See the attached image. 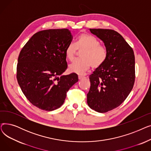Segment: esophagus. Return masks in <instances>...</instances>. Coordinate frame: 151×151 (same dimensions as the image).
Listing matches in <instances>:
<instances>
[{
	"mask_svg": "<svg viewBox=\"0 0 151 151\" xmlns=\"http://www.w3.org/2000/svg\"><path fill=\"white\" fill-rule=\"evenodd\" d=\"M84 78H85V76H82V75H79L78 76V79H79V80H82V79H83Z\"/></svg>",
	"mask_w": 151,
	"mask_h": 151,
	"instance_id": "34e87169",
	"label": "esophagus"
}]
</instances>
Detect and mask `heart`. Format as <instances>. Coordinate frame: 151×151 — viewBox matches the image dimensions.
<instances>
[{"mask_svg": "<svg viewBox=\"0 0 151 151\" xmlns=\"http://www.w3.org/2000/svg\"><path fill=\"white\" fill-rule=\"evenodd\" d=\"M78 50L83 51L81 54L82 59L75 60L68 67L70 72L76 74L84 73L92 66L96 68L100 67L104 64L108 56L106 47L100 44L97 38L88 34L79 35L76 44L71 43L67 45L65 51L66 58L72 61Z\"/></svg>", "mask_w": 151, "mask_h": 151, "instance_id": "obj_1", "label": "heart"}]
</instances>
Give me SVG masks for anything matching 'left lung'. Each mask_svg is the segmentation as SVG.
Returning <instances> with one entry per match:
<instances>
[{
  "label": "left lung",
  "mask_w": 151,
  "mask_h": 151,
  "mask_svg": "<svg viewBox=\"0 0 151 151\" xmlns=\"http://www.w3.org/2000/svg\"><path fill=\"white\" fill-rule=\"evenodd\" d=\"M104 42L108 56L104 64L90 75V89L87 94L89 106L106 113L119 106L133 89L135 78L134 55L122 36L111 29H90Z\"/></svg>",
  "instance_id": "obj_1"
}]
</instances>
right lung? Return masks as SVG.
<instances>
[{
	"instance_id": "add662e5",
	"label": "right lung",
	"mask_w": 151,
	"mask_h": 151,
	"mask_svg": "<svg viewBox=\"0 0 151 151\" xmlns=\"http://www.w3.org/2000/svg\"><path fill=\"white\" fill-rule=\"evenodd\" d=\"M73 37L67 29L42 30L21 50L17 78L26 97L33 105L47 111L63 105L78 75H62L67 68L65 49Z\"/></svg>"
}]
</instances>
